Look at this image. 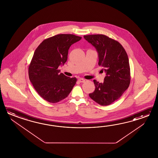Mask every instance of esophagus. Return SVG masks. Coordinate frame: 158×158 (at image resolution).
Instances as JSON below:
<instances>
[{"label": "esophagus", "mask_w": 158, "mask_h": 158, "mask_svg": "<svg viewBox=\"0 0 158 158\" xmlns=\"http://www.w3.org/2000/svg\"><path fill=\"white\" fill-rule=\"evenodd\" d=\"M78 81H79V82H85V80L84 79V78H79V79H78Z\"/></svg>", "instance_id": "34e87169"}]
</instances>
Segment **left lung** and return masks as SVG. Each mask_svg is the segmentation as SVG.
I'll list each match as a JSON object with an SVG mask.
<instances>
[{"label": "left lung", "mask_w": 158, "mask_h": 158, "mask_svg": "<svg viewBox=\"0 0 158 158\" xmlns=\"http://www.w3.org/2000/svg\"><path fill=\"white\" fill-rule=\"evenodd\" d=\"M98 54L99 65L106 73L103 83L94 80L95 89L89 97L101 106H108L121 97L131 82L128 55L121 44L103 35H84Z\"/></svg>", "instance_id": "8db88e82"}]
</instances>
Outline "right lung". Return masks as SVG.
I'll use <instances>...</instances> for the list:
<instances>
[{"label": "right lung", "instance_id": "add662e5", "mask_svg": "<svg viewBox=\"0 0 158 158\" xmlns=\"http://www.w3.org/2000/svg\"><path fill=\"white\" fill-rule=\"evenodd\" d=\"M81 38L73 34H57L44 40L34 51L28 69L29 77L44 100L55 103L71 93L77 78L60 73L58 68L67 60L71 45Z\"/></svg>", "mask_w": 158, "mask_h": 158}]
</instances>
